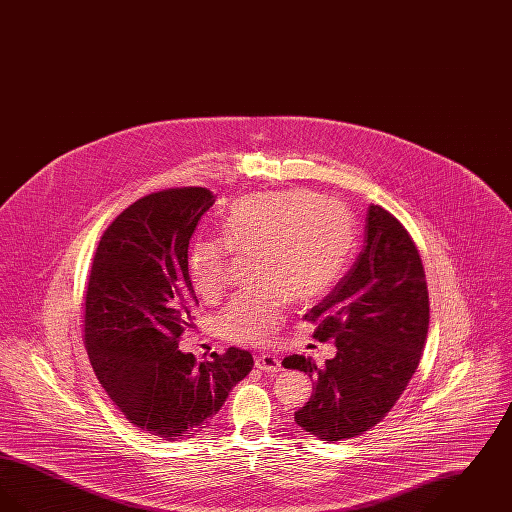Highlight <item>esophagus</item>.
I'll list each match as a JSON object with an SVG mask.
<instances>
[{
    "label": "esophagus",
    "mask_w": 512,
    "mask_h": 512,
    "mask_svg": "<svg viewBox=\"0 0 512 512\" xmlns=\"http://www.w3.org/2000/svg\"><path fill=\"white\" fill-rule=\"evenodd\" d=\"M255 366L259 370H263V372H268V374L280 372V361L274 355H259V357H255Z\"/></svg>",
    "instance_id": "34e87169"
}]
</instances>
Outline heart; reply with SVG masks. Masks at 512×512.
<instances>
[{"mask_svg":"<svg viewBox=\"0 0 512 512\" xmlns=\"http://www.w3.org/2000/svg\"><path fill=\"white\" fill-rule=\"evenodd\" d=\"M355 247V220L338 201L305 190L247 195L230 205L220 240H199L188 255V276L203 299L219 297L228 278L230 251L255 253L251 292L222 311L220 332L249 345L267 343L284 324L286 309L328 292Z\"/></svg>","mask_w":512,"mask_h":512,"instance_id":"obj_1","label":"heart"}]
</instances>
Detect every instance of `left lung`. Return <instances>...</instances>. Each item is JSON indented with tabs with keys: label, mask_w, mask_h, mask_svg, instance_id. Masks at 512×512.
Instances as JSON below:
<instances>
[{
	"label": "left lung",
	"mask_w": 512,
	"mask_h": 512,
	"mask_svg": "<svg viewBox=\"0 0 512 512\" xmlns=\"http://www.w3.org/2000/svg\"><path fill=\"white\" fill-rule=\"evenodd\" d=\"M305 318L317 324V340L336 341L338 353L324 366L303 355L282 361L315 380L295 422L322 441L357 438L390 413L411 382L430 322L418 249L384 207H368L363 251Z\"/></svg>",
	"instance_id": "left-lung-1"
}]
</instances>
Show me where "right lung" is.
Segmentation results:
<instances>
[{
	"label": "right lung",
	"mask_w": 512,
	"mask_h": 512,
	"mask_svg": "<svg viewBox=\"0 0 512 512\" xmlns=\"http://www.w3.org/2000/svg\"><path fill=\"white\" fill-rule=\"evenodd\" d=\"M213 203L207 188L138 199L103 232L88 278L84 343L99 384L124 418L167 441L205 428L253 368L238 347L205 363L178 349L197 305L190 238Z\"/></svg>",
	"instance_id": "obj_1"
}]
</instances>
